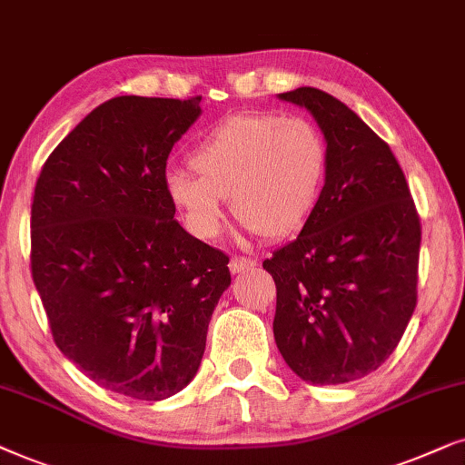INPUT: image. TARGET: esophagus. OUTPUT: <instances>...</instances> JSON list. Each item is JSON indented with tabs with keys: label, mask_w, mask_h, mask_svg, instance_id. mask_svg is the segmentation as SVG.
I'll return each mask as SVG.
<instances>
[{
	"label": "esophagus",
	"mask_w": 465,
	"mask_h": 465,
	"mask_svg": "<svg viewBox=\"0 0 465 465\" xmlns=\"http://www.w3.org/2000/svg\"><path fill=\"white\" fill-rule=\"evenodd\" d=\"M257 265L255 259H249V257H232V262H229V270L233 272V274H240V272H249Z\"/></svg>",
	"instance_id": "1"
}]
</instances>
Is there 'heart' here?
I'll list each match as a JSON object with an SVG mask.
<instances>
[{"label": "heart", "instance_id": "b5f03b06", "mask_svg": "<svg viewBox=\"0 0 465 465\" xmlns=\"http://www.w3.org/2000/svg\"><path fill=\"white\" fill-rule=\"evenodd\" d=\"M187 168L165 176V191L191 232L214 238L223 202L249 232L268 240L291 236L317 206L327 172V146L311 121L272 113L229 116L189 153Z\"/></svg>", "mask_w": 465, "mask_h": 465}]
</instances>
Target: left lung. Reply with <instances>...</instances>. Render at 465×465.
<instances>
[{"label":"left lung","mask_w":465,"mask_h":465,"mask_svg":"<svg viewBox=\"0 0 465 465\" xmlns=\"http://www.w3.org/2000/svg\"><path fill=\"white\" fill-rule=\"evenodd\" d=\"M327 142L325 187L300 236L263 262L276 282L274 340L314 385L361 379L387 361L417 306L420 221L398 159L346 104L300 86Z\"/></svg>","instance_id":"left-lung-1"}]
</instances>
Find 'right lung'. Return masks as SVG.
<instances>
[{
    "mask_svg": "<svg viewBox=\"0 0 465 465\" xmlns=\"http://www.w3.org/2000/svg\"><path fill=\"white\" fill-rule=\"evenodd\" d=\"M202 97L121 95L46 159L31 203V276L53 340L93 382L159 401L187 387L232 282L229 257L184 232L165 191Z\"/></svg>",
    "mask_w": 465,
    "mask_h": 465,
    "instance_id": "add662e5",
    "label": "right lung"
}]
</instances>
